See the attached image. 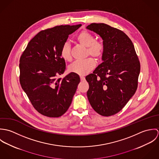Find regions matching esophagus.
<instances>
[{
	"label": "esophagus",
	"mask_w": 159,
	"mask_h": 159,
	"mask_svg": "<svg viewBox=\"0 0 159 159\" xmlns=\"http://www.w3.org/2000/svg\"><path fill=\"white\" fill-rule=\"evenodd\" d=\"M80 79H81V81H83V80H85V78L84 76H80Z\"/></svg>",
	"instance_id": "34e87169"
}]
</instances>
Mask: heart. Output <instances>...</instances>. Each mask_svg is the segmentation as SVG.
<instances>
[{
	"mask_svg": "<svg viewBox=\"0 0 159 159\" xmlns=\"http://www.w3.org/2000/svg\"><path fill=\"white\" fill-rule=\"evenodd\" d=\"M76 40L81 45L88 48V52L95 58L102 57L103 51V45L98 41L95 40L93 36L87 31H82L76 37ZM61 56L66 61L71 60L70 45L66 42L61 49ZM95 66V61L93 59L89 57L84 60L77 61L68 67L69 71L75 73L81 76H84L89 73Z\"/></svg>",
	"mask_w": 159,
	"mask_h": 159,
	"instance_id": "heart-1",
	"label": "heart"
}]
</instances>
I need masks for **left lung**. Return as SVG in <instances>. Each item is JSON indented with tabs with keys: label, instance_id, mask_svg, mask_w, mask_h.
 Returning <instances> with one entry per match:
<instances>
[{
	"label": "left lung",
	"instance_id": "1",
	"mask_svg": "<svg viewBox=\"0 0 159 159\" xmlns=\"http://www.w3.org/2000/svg\"><path fill=\"white\" fill-rule=\"evenodd\" d=\"M87 29L103 40V62L86 76L87 96L92 108L103 116L120 111L135 94L140 64L135 47L122 31L104 23H92Z\"/></svg>",
	"mask_w": 159,
	"mask_h": 159
}]
</instances>
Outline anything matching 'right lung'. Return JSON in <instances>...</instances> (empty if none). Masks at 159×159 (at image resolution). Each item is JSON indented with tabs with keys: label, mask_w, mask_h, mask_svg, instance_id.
<instances>
[{
	"label": "right lung",
	"mask_w": 159,
	"mask_h": 159,
	"mask_svg": "<svg viewBox=\"0 0 159 159\" xmlns=\"http://www.w3.org/2000/svg\"><path fill=\"white\" fill-rule=\"evenodd\" d=\"M81 26L61 25L40 31L21 56V86L35 110L46 116L58 117L67 111L80 81L79 75L71 72L63 79L56 77L66 68L62 46Z\"/></svg>",
	"instance_id": "1"
}]
</instances>
